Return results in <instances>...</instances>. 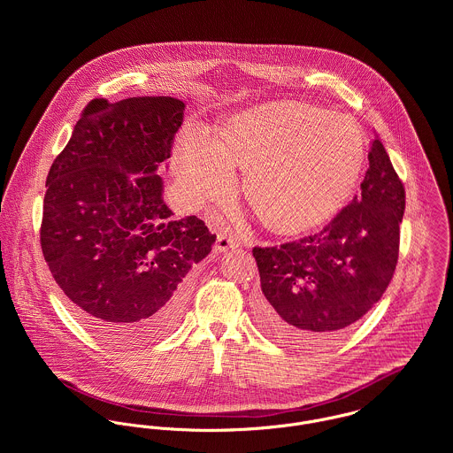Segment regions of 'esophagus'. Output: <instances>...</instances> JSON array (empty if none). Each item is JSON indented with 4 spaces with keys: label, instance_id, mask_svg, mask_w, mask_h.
Returning <instances> with one entry per match:
<instances>
[{
    "label": "esophagus",
    "instance_id": "34e87169",
    "mask_svg": "<svg viewBox=\"0 0 453 453\" xmlns=\"http://www.w3.org/2000/svg\"><path fill=\"white\" fill-rule=\"evenodd\" d=\"M235 248H239V242L232 235H226V234L218 235V241H216V246H214V250L218 253H226V251L235 250Z\"/></svg>",
    "mask_w": 453,
    "mask_h": 453
}]
</instances>
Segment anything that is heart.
<instances>
[{"instance_id": "obj_1", "label": "heart", "mask_w": 453, "mask_h": 453, "mask_svg": "<svg viewBox=\"0 0 453 453\" xmlns=\"http://www.w3.org/2000/svg\"><path fill=\"white\" fill-rule=\"evenodd\" d=\"M366 164L359 126L298 101H273L232 115L214 141L185 127L173 167L195 203L223 202L246 173V200L280 235L309 232L338 214L356 192Z\"/></svg>"}]
</instances>
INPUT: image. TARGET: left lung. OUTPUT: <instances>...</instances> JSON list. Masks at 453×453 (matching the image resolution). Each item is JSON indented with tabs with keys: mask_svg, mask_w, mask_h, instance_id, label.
Listing matches in <instances>:
<instances>
[{
	"mask_svg": "<svg viewBox=\"0 0 453 453\" xmlns=\"http://www.w3.org/2000/svg\"><path fill=\"white\" fill-rule=\"evenodd\" d=\"M361 195L319 234L255 248L261 327L295 349L319 347L359 321L395 270L404 188L380 139L372 141Z\"/></svg>",
	"mask_w": 453,
	"mask_h": 453,
	"instance_id": "8db88e82",
	"label": "left lung"
}]
</instances>
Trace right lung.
Masks as SVG:
<instances>
[{"label":"right lung","instance_id":"add662e5","mask_svg":"<svg viewBox=\"0 0 453 453\" xmlns=\"http://www.w3.org/2000/svg\"><path fill=\"white\" fill-rule=\"evenodd\" d=\"M185 103L94 99L47 176L42 251L76 318L120 347L151 343L181 319L185 275L216 241L196 216L174 219L158 165Z\"/></svg>","mask_w":453,"mask_h":453}]
</instances>
